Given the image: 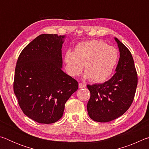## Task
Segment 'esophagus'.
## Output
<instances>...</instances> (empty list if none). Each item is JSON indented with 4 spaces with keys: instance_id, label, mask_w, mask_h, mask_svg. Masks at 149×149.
Listing matches in <instances>:
<instances>
[{
    "instance_id": "1",
    "label": "esophagus",
    "mask_w": 149,
    "mask_h": 149,
    "mask_svg": "<svg viewBox=\"0 0 149 149\" xmlns=\"http://www.w3.org/2000/svg\"><path fill=\"white\" fill-rule=\"evenodd\" d=\"M85 87H86V84H81V83H79V88H80V89H82V88H85Z\"/></svg>"
}]
</instances>
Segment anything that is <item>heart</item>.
<instances>
[{"mask_svg":"<svg viewBox=\"0 0 149 149\" xmlns=\"http://www.w3.org/2000/svg\"><path fill=\"white\" fill-rule=\"evenodd\" d=\"M118 54L115 48L101 41H86L77 45L74 52L64 54L66 71L72 77L81 74L84 65V77L95 83L105 81L117 64Z\"/></svg>","mask_w":149,"mask_h":149,"instance_id":"b5f03b06","label":"heart"}]
</instances>
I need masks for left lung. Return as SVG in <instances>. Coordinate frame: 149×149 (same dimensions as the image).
Here are the masks:
<instances>
[{"label": "left lung", "instance_id": "obj_1", "mask_svg": "<svg viewBox=\"0 0 149 149\" xmlns=\"http://www.w3.org/2000/svg\"><path fill=\"white\" fill-rule=\"evenodd\" d=\"M120 51L116 74L107 81L87 85L91 93L87 112L93 120L108 122L121 116L132 105L137 85V74L132 55L117 38Z\"/></svg>", "mask_w": 149, "mask_h": 149}]
</instances>
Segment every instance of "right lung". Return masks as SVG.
<instances>
[{
    "label": "right lung",
    "instance_id": "right-lung-1",
    "mask_svg": "<svg viewBox=\"0 0 149 149\" xmlns=\"http://www.w3.org/2000/svg\"><path fill=\"white\" fill-rule=\"evenodd\" d=\"M65 35L42 34L24 48L15 69L14 92L27 117L40 123L62 118L78 83L62 70Z\"/></svg>",
    "mask_w": 149,
    "mask_h": 149
}]
</instances>
